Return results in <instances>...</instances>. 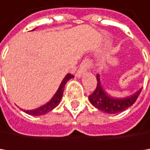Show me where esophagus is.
<instances>
[{
    "label": "esophagus",
    "mask_w": 150,
    "mask_h": 150,
    "mask_svg": "<svg viewBox=\"0 0 150 150\" xmlns=\"http://www.w3.org/2000/svg\"><path fill=\"white\" fill-rule=\"evenodd\" d=\"M93 68V60L91 58H84L83 60V62L81 63V65H80V67L79 69L77 70L76 74V76L77 77H81L82 76V74H84V72H86V70H88V69H92Z\"/></svg>",
    "instance_id": "obj_1"
}]
</instances>
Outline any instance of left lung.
<instances>
[{"mask_svg":"<svg viewBox=\"0 0 150 150\" xmlns=\"http://www.w3.org/2000/svg\"><path fill=\"white\" fill-rule=\"evenodd\" d=\"M96 79H97L96 88L93 91V93L89 95V100L95 108L106 113L113 114L125 111L127 108L130 107L136 102L142 90L139 89L134 94H132L129 97L122 98V99L112 98L111 96L107 95V93L103 89L99 76H96Z\"/></svg>","mask_w":150,"mask_h":150,"instance_id":"8db88e82","label":"left lung"}]
</instances>
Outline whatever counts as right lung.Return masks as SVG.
I'll use <instances>...</instances> for the list:
<instances>
[{"label": "right lung", "instance_id": "add662e5", "mask_svg": "<svg viewBox=\"0 0 150 150\" xmlns=\"http://www.w3.org/2000/svg\"><path fill=\"white\" fill-rule=\"evenodd\" d=\"M74 76L72 74H67V76H65V78L63 79L60 86H59V88L58 90L57 91L56 94L53 96V98L51 99L47 103H46L45 105L41 106V107H39V108H37L35 109V110H30V111H25L24 112L28 114H30V115H33V116H40V115H43V114H46L47 112H50V111H52L54 108H56L59 103H60V100H61V98L63 96V93H64V88H65V85L66 83H67V81L71 78H73Z\"/></svg>", "mask_w": 150, "mask_h": 150}]
</instances>
